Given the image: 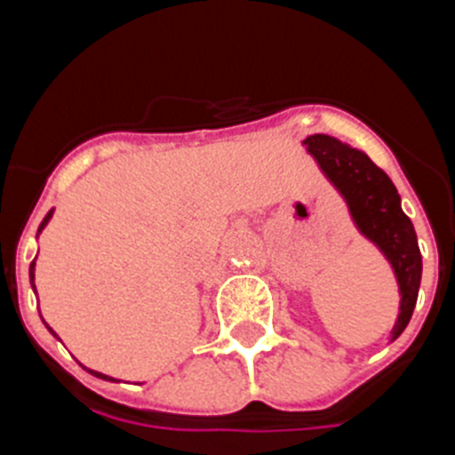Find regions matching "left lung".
<instances>
[{
  "label": "left lung",
  "mask_w": 455,
  "mask_h": 455,
  "mask_svg": "<svg viewBox=\"0 0 455 455\" xmlns=\"http://www.w3.org/2000/svg\"><path fill=\"white\" fill-rule=\"evenodd\" d=\"M303 143L325 178L344 196L357 230L373 241L392 264L401 291V312L392 331V339H396L412 316L421 283V252L415 228L401 209L396 187L364 152L332 136L315 134Z\"/></svg>",
  "instance_id": "8db88e82"
}]
</instances>
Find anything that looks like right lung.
Returning <instances> with one entry per match:
<instances>
[{"label": "right lung", "mask_w": 455, "mask_h": 455, "mask_svg": "<svg viewBox=\"0 0 455 455\" xmlns=\"http://www.w3.org/2000/svg\"><path fill=\"white\" fill-rule=\"evenodd\" d=\"M52 212H54V209H52ZM52 212H47V216H45V219H43V223H40V228H38V232H43V228H45V225L47 223H50V219H52ZM34 271H36V259H34V262H31V267H29V277H31V287H34V291H36V284H34ZM47 325V323H45ZM47 328H50V325H47ZM50 332H52V335H54L56 337V332L54 331H52V328H50ZM84 369H86V367H84ZM88 371H91V369H88ZM92 373V376H98V378H102V380H114V378H108V376H104V373H100V371H91Z\"/></svg>", "instance_id": "obj_1"}]
</instances>
